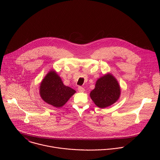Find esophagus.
I'll return each mask as SVG.
<instances>
[{"label": "esophagus", "mask_w": 160, "mask_h": 160, "mask_svg": "<svg viewBox=\"0 0 160 160\" xmlns=\"http://www.w3.org/2000/svg\"><path fill=\"white\" fill-rule=\"evenodd\" d=\"M78 90L80 92H83L84 91H85V89H84V88L82 87H78Z\"/></svg>", "instance_id": "34e87169"}]
</instances>
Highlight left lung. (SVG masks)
I'll return each mask as SVG.
<instances>
[{"label":"left lung","mask_w":160,"mask_h":160,"mask_svg":"<svg viewBox=\"0 0 160 160\" xmlns=\"http://www.w3.org/2000/svg\"><path fill=\"white\" fill-rule=\"evenodd\" d=\"M120 94L118 82L112 74L108 73L98 79L94 89L90 93V97L98 107L105 108L115 103Z\"/></svg>","instance_id":"obj_1"}]
</instances>
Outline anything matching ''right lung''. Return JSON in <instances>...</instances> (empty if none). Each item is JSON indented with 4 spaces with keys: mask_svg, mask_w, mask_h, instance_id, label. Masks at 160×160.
Listing matches in <instances>:
<instances>
[{
    "mask_svg": "<svg viewBox=\"0 0 160 160\" xmlns=\"http://www.w3.org/2000/svg\"><path fill=\"white\" fill-rule=\"evenodd\" d=\"M76 91L64 85L57 72L50 70L42 80L39 93L41 98L46 103L55 107L63 106Z\"/></svg>",
    "mask_w": 160,
    "mask_h": 160,
    "instance_id": "add662e5",
    "label": "right lung"
}]
</instances>
